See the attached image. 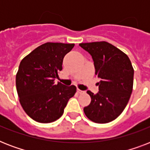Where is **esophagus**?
I'll return each mask as SVG.
<instances>
[{"label": "esophagus", "instance_id": "obj_1", "mask_svg": "<svg viewBox=\"0 0 150 150\" xmlns=\"http://www.w3.org/2000/svg\"><path fill=\"white\" fill-rule=\"evenodd\" d=\"M77 93H79V94H82V93H84L85 92L82 91V90H80L79 89H77Z\"/></svg>", "mask_w": 150, "mask_h": 150}]
</instances>
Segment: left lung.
<instances>
[{
  "label": "left lung",
  "mask_w": 150,
  "mask_h": 150,
  "mask_svg": "<svg viewBox=\"0 0 150 150\" xmlns=\"http://www.w3.org/2000/svg\"><path fill=\"white\" fill-rule=\"evenodd\" d=\"M93 59L99 93L88 90L91 103L83 110L93 122L105 124L114 121L123 112L133 89L134 69L127 54L106 41L79 43Z\"/></svg>",
  "instance_id": "left-lung-1"
}]
</instances>
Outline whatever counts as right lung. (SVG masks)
<instances>
[{
  "mask_svg": "<svg viewBox=\"0 0 150 150\" xmlns=\"http://www.w3.org/2000/svg\"><path fill=\"white\" fill-rule=\"evenodd\" d=\"M74 43H48L39 46L22 59L16 74V89L25 112L34 121L50 123L62 116L75 86L55 85L63 59Z\"/></svg>",
  "mask_w": 150,
  "mask_h": 150,
  "instance_id": "right-lung-1",
  "label": "right lung"
}]
</instances>
